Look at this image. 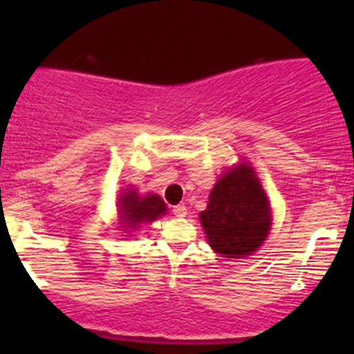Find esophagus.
Returning a JSON list of instances; mask_svg holds the SVG:
<instances>
[{
  "label": "esophagus",
  "instance_id": "esophagus-1",
  "mask_svg": "<svg viewBox=\"0 0 354 354\" xmlns=\"http://www.w3.org/2000/svg\"><path fill=\"white\" fill-rule=\"evenodd\" d=\"M173 214L178 218H185L188 214V209H186L185 205H176L173 206Z\"/></svg>",
  "mask_w": 354,
  "mask_h": 354
}]
</instances>
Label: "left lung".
I'll return each mask as SVG.
<instances>
[{
  "mask_svg": "<svg viewBox=\"0 0 354 354\" xmlns=\"http://www.w3.org/2000/svg\"><path fill=\"white\" fill-rule=\"evenodd\" d=\"M200 219L209 246L223 258L253 254L271 230L270 201L253 166L243 161L223 174Z\"/></svg>",
  "mask_w": 354,
  "mask_h": 354,
  "instance_id": "1",
  "label": "left lung"
}]
</instances>
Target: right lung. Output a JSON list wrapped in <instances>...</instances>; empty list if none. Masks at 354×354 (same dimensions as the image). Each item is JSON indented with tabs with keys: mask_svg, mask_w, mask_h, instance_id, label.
Masks as SVG:
<instances>
[{
	"mask_svg": "<svg viewBox=\"0 0 354 354\" xmlns=\"http://www.w3.org/2000/svg\"><path fill=\"white\" fill-rule=\"evenodd\" d=\"M120 221L121 228L136 230L141 225L151 223L154 219L163 216L166 213V205L161 196L154 193H148L146 196H140L136 189H129L121 194L120 198Z\"/></svg>",
	"mask_w": 354,
	"mask_h": 354,
	"instance_id": "add662e5",
	"label": "right lung"
}]
</instances>
